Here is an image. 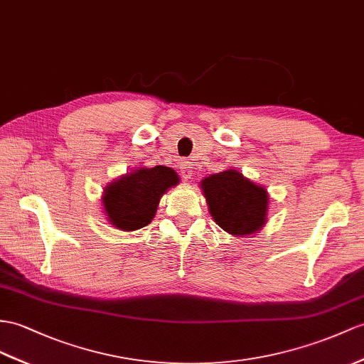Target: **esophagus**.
Masks as SVG:
<instances>
[{
	"instance_id": "esophagus-1",
	"label": "esophagus",
	"mask_w": 364,
	"mask_h": 364,
	"mask_svg": "<svg viewBox=\"0 0 364 364\" xmlns=\"http://www.w3.org/2000/svg\"><path fill=\"white\" fill-rule=\"evenodd\" d=\"M181 176H182V179H190V177L194 176L193 162H190V161L181 162Z\"/></svg>"
}]
</instances>
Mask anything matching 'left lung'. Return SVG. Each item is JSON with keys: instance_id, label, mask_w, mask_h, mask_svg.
I'll return each instance as SVG.
<instances>
[{"instance_id": "8db88e82", "label": "left lung", "mask_w": 364, "mask_h": 364, "mask_svg": "<svg viewBox=\"0 0 364 364\" xmlns=\"http://www.w3.org/2000/svg\"><path fill=\"white\" fill-rule=\"evenodd\" d=\"M215 223L230 235H252L265 224L269 196L236 170L211 174L200 182Z\"/></svg>"}]
</instances>
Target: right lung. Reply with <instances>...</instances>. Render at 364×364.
Segmentation results:
<instances>
[{
    "mask_svg": "<svg viewBox=\"0 0 364 364\" xmlns=\"http://www.w3.org/2000/svg\"><path fill=\"white\" fill-rule=\"evenodd\" d=\"M179 183V177L168 166L139 168L120 177L105 190L103 205L109 223L122 230H139L156 215L162 194Z\"/></svg>",
    "mask_w": 364,
    "mask_h": 364,
    "instance_id": "obj_1",
    "label": "right lung"
}]
</instances>
